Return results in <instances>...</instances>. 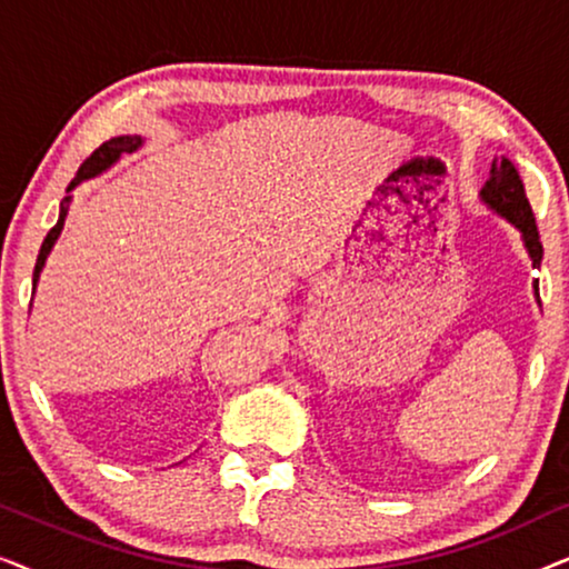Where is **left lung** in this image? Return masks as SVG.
<instances>
[{
  "label": "left lung",
  "mask_w": 569,
  "mask_h": 569,
  "mask_svg": "<svg viewBox=\"0 0 569 569\" xmlns=\"http://www.w3.org/2000/svg\"><path fill=\"white\" fill-rule=\"evenodd\" d=\"M479 197L485 204L497 212L500 217H505L510 224H516L523 236L526 251L531 256L533 267H541V240H539V230H536V217L533 209L528 204L523 181H520L516 166L508 158H495L492 160V170H489V181L481 186ZM536 295H539V282L533 284Z\"/></svg>",
  "instance_id": "8db88e82"
}]
</instances>
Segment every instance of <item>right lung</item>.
Here are the masks:
<instances>
[{
    "label": "right lung",
    "instance_id": "obj_1",
    "mask_svg": "<svg viewBox=\"0 0 569 569\" xmlns=\"http://www.w3.org/2000/svg\"><path fill=\"white\" fill-rule=\"evenodd\" d=\"M142 144H144V139H142V137H137V134H127V137H113V139H108V142L100 144L98 150L92 152L90 158L82 162L80 170H77L74 181L69 183V189H67V191H72L74 186H80L82 181H88V178H96V176H100V173H103V170L111 168L113 162L119 160L123 152H134V150H139V147H142ZM69 201H72V197H64V199H61L59 220H57V224H53V228L49 230V236L43 238L41 251H38V261H36V269H33V290H36V284H38V277H41V271H43V263H46V259H49V253H51L53 243H57V240H59V236H61V228H64V217H67V212H69Z\"/></svg>",
    "mask_w": 569,
    "mask_h": 569
}]
</instances>
